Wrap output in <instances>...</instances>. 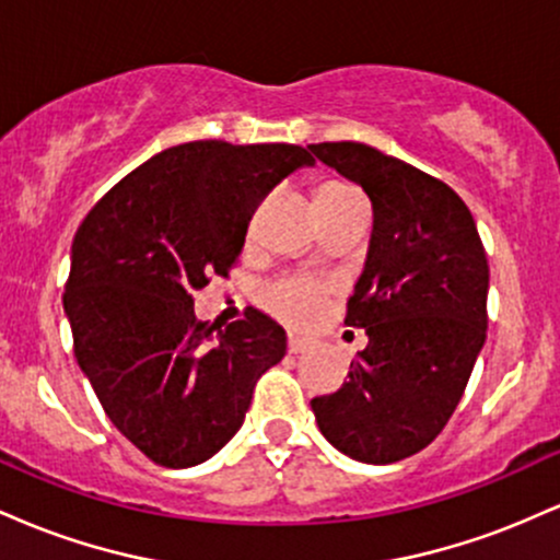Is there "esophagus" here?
Instances as JSON below:
<instances>
[{"label": "esophagus", "instance_id": "34e87169", "mask_svg": "<svg viewBox=\"0 0 560 560\" xmlns=\"http://www.w3.org/2000/svg\"><path fill=\"white\" fill-rule=\"evenodd\" d=\"M287 347H289V352H294V355H300V352H307V350H311V347H313V339L300 337V334H289Z\"/></svg>", "mask_w": 560, "mask_h": 560}]
</instances>
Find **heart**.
<instances>
[{
	"label": "heart",
	"mask_w": 560,
	"mask_h": 560,
	"mask_svg": "<svg viewBox=\"0 0 560 560\" xmlns=\"http://www.w3.org/2000/svg\"><path fill=\"white\" fill-rule=\"evenodd\" d=\"M342 197H355V191L347 184L329 182L318 189L316 199H342ZM326 289L324 284L313 279H302V276H284V279H276L262 289V305L273 313L276 318L287 320V324L302 326L311 324L318 316L320 305H324Z\"/></svg>",
	"instance_id": "obj_1"
}]
</instances>
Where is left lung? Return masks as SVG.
I'll return each instance as SVG.
<instances>
[{"instance_id": "8db88e82", "label": "left lung", "mask_w": 560, "mask_h": 560, "mask_svg": "<svg viewBox=\"0 0 560 560\" xmlns=\"http://www.w3.org/2000/svg\"><path fill=\"white\" fill-rule=\"evenodd\" d=\"M311 152L361 184L374 208L345 318L369 345L342 389L313 397L311 408L339 453L395 464L427 447L464 397L487 339L490 266L471 210L445 182L361 141Z\"/></svg>"}]
</instances>
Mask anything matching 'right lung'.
<instances>
[{
    "instance_id": "add662e5",
    "label": "right lung",
    "mask_w": 560,
    "mask_h": 560,
    "mask_svg": "<svg viewBox=\"0 0 560 560\" xmlns=\"http://www.w3.org/2000/svg\"><path fill=\"white\" fill-rule=\"evenodd\" d=\"M313 163L298 144L186 141L128 173L75 231L62 294L75 361L107 419L155 464L213 458L284 358L276 320L249 307L213 335L191 294L229 276L262 197Z\"/></svg>"
}]
</instances>
